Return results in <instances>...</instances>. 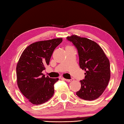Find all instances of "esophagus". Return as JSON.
<instances>
[{
  "mask_svg": "<svg viewBox=\"0 0 124 124\" xmlns=\"http://www.w3.org/2000/svg\"><path fill=\"white\" fill-rule=\"evenodd\" d=\"M62 79H63V80H65V81H66V82H71V81H72V80H71V79H66V78H62Z\"/></svg>",
  "mask_w": 124,
  "mask_h": 124,
  "instance_id": "esophagus-1",
  "label": "esophagus"
}]
</instances>
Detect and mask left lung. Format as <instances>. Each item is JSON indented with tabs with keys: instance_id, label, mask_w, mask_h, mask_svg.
I'll use <instances>...</instances> for the list:
<instances>
[{
	"instance_id": "obj_1",
	"label": "left lung",
	"mask_w": 124,
	"mask_h": 124,
	"mask_svg": "<svg viewBox=\"0 0 124 124\" xmlns=\"http://www.w3.org/2000/svg\"><path fill=\"white\" fill-rule=\"evenodd\" d=\"M67 39L77 48L79 67L85 71V78L80 81L81 88L76 95L85 101L97 99L106 89L110 78L109 59L101 47L90 39L76 35Z\"/></svg>"
}]
</instances>
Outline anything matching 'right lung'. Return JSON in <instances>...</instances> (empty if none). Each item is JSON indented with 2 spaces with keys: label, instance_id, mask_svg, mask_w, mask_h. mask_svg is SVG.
<instances>
[{
  "label": "right lung",
  "instance_id": "add662e5",
  "mask_svg": "<svg viewBox=\"0 0 124 124\" xmlns=\"http://www.w3.org/2000/svg\"><path fill=\"white\" fill-rule=\"evenodd\" d=\"M62 41V38H57L33 43L25 49L19 58L16 66L17 86L33 104H42L54 95V84L58 78L45 77L42 72Z\"/></svg>",
  "mask_w": 124,
  "mask_h": 124
}]
</instances>
